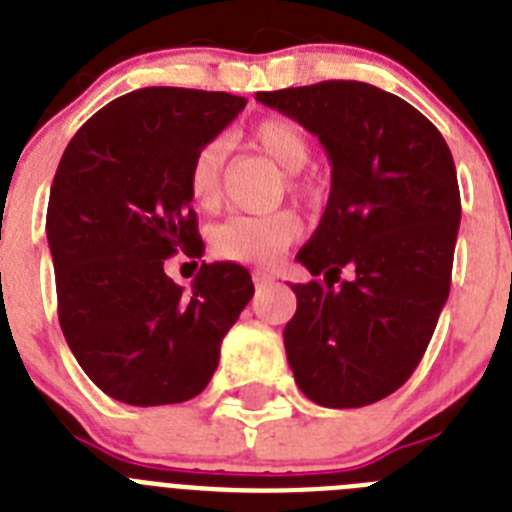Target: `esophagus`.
<instances>
[{"instance_id": "1", "label": "esophagus", "mask_w": 512, "mask_h": 512, "mask_svg": "<svg viewBox=\"0 0 512 512\" xmlns=\"http://www.w3.org/2000/svg\"><path fill=\"white\" fill-rule=\"evenodd\" d=\"M274 274H269V271H253V282H256V287H264V284H274Z\"/></svg>"}]
</instances>
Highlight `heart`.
Listing matches in <instances>:
<instances>
[{"instance_id": "b5f03b06", "label": "heart", "mask_w": 512, "mask_h": 512, "mask_svg": "<svg viewBox=\"0 0 512 512\" xmlns=\"http://www.w3.org/2000/svg\"><path fill=\"white\" fill-rule=\"evenodd\" d=\"M248 143L264 151L284 171L297 174L310 158V140L305 130L289 117H261L248 128ZM223 140H210L194 153L187 171L189 197L202 210H212L220 200V174H223ZM302 223L292 212L271 215H233L212 230V248L217 256L241 264L269 266L282 256L284 248L300 238Z\"/></svg>"}]
</instances>
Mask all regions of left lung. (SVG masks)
Listing matches in <instances>:
<instances>
[{"label": "left lung", "mask_w": 512, "mask_h": 512, "mask_svg": "<svg viewBox=\"0 0 512 512\" xmlns=\"http://www.w3.org/2000/svg\"><path fill=\"white\" fill-rule=\"evenodd\" d=\"M330 158V194L289 284L284 328L295 382L323 408H364L408 382L449 300L459 184L449 146L413 104L364 81L256 94ZM343 268L355 277L332 284ZM323 276V280H318Z\"/></svg>", "instance_id": "8db88e82"}]
</instances>
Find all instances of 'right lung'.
I'll return each instance as SVG.
<instances>
[{"mask_svg":"<svg viewBox=\"0 0 512 512\" xmlns=\"http://www.w3.org/2000/svg\"><path fill=\"white\" fill-rule=\"evenodd\" d=\"M243 107L225 92L135 89L89 117L63 151L45 217L58 320L112 400L153 408L200 395L253 297L241 264L202 261L192 292L164 271L174 253H205L187 171Z\"/></svg>","mask_w":512,"mask_h":512,"instance_id":"right-lung-1","label":"right lung"}]
</instances>
